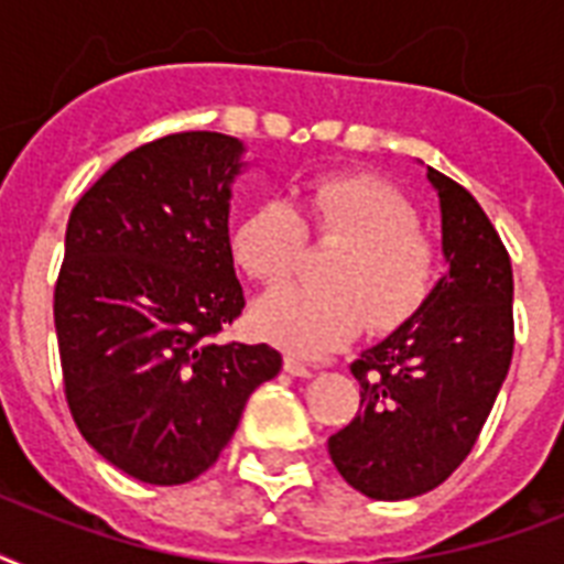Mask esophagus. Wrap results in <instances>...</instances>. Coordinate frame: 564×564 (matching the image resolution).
Wrapping results in <instances>:
<instances>
[{
    "mask_svg": "<svg viewBox=\"0 0 564 564\" xmlns=\"http://www.w3.org/2000/svg\"><path fill=\"white\" fill-rule=\"evenodd\" d=\"M283 369H286V375H292V377L313 375V369H310L307 362H301L299 357H292V354H286V357H283Z\"/></svg>",
    "mask_w": 564,
    "mask_h": 564,
    "instance_id": "34e87169",
    "label": "esophagus"
}]
</instances>
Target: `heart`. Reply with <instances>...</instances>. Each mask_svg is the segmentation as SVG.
<instances>
[{
    "label": "heart",
    "mask_w": 564,
    "mask_h": 564,
    "mask_svg": "<svg viewBox=\"0 0 564 564\" xmlns=\"http://www.w3.org/2000/svg\"><path fill=\"white\" fill-rule=\"evenodd\" d=\"M401 193L371 175H322L295 195L263 202L230 234L234 260L265 290L290 283L301 269L307 234L343 246L322 272L327 290H283L254 307L265 339L322 357L360 334L366 322L386 334L410 322L436 283V248Z\"/></svg>",
    "instance_id": "obj_1"
}]
</instances>
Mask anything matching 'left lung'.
<instances>
[{
	"label": "left lung",
	"mask_w": 564,
	"mask_h": 564,
	"mask_svg": "<svg viewBox=\"0 0 564 564\" xmlns=\"http://www.w3.org/2000/svg\"><path fill=\"white\" fill-rule=\"evenodd\" d=\"M427 181L442 210L447 272L424 307L351 362L360 412L327 438L345 482L375 500L436 489L489 419L512 362V263L471 193L442 172Z\"/></svg>",
	"instance_id": "left-lung-1"
}]
</instances>
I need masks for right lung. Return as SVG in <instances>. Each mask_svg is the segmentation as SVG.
<instances>
[{
    "label": "right lung",
    "instance_id": "obj_1",
    "mask_svg": "<svg viewBox=\"0 0 564 564\" xmlns=\"http://www.w3.org/2000/svg\"><path fill=\"white\" fill-rule=\"evenodd\" d=\"M237 137L184 131L117 161L69 213L55 286L64 392L87 445L152 486L195 480L248 394L281 371L269 345L210 336L246 307L234 272Z\"/></svg>",
    "mask_w": 564,
    "mask_h": 564
}]
</instances>
